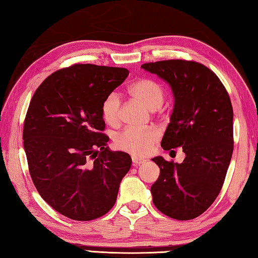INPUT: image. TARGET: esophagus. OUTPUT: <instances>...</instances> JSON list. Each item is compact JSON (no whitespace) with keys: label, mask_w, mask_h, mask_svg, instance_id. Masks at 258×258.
I'll return each mask as SVG.
<instances>
[{"label":"esophagus","mask_w":258,"mask_h":258,"mask_svg":"<svg viewBox=\"0 0 258 258\" xmlns=\"http://www.w3.org/2000/svg\"><path fill=\"white\" fill-rule=\"evenodd\" d=\"M133 164H134V166H138V165H140V164H144V162L146 161V159H144V158H140V157H136V156H133Z\"/></svg>","instance_id":"1"}]
</instances>
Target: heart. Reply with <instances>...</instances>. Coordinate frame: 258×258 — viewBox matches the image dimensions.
<instances>
[{
  "label": "heart",
  "mask_w": 258,
  "mask_h": 258,
  "mask_svg": "<svg viewBox=\"0 0 258 258\" xmlns=\"http://www.w3.org/2000/svg\"><path fill=\"white\" fill-rule=\"evenodd\" d=\"M131 97L138 100L150 110L161 107L165 100V89L152 79H139L129 88ZM120 96L117 92H110L101 103V114L104 121L110 125H117L120 121ZM159 139L158 130L155 128L135 129L127 128L114 139L118 149L134 156H146L154 148Z\"/></svg>",
  "instance_id": "b5f03b06"
}]
</instances>
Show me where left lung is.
<instances>
[{
	"instance_id": "1",
	"label": "left lung",
	"mask_w": 258,
	"mask_h": 258,
	"mask_svg": "<svg viewBox=\"0 0 258 258\" xmlns=\"http://www.w3.org/2000/svg\"><path fill=\"white\" fill-rule=\"evenodd\" d=\"M141 68L171 86L175 107L161 147H181L186 155L181 164L162 157L152 159L160 168L158 180L151 186L152 202L168 217L194 219L217 198L232 159L234 114L229 94L219 78L196 61L164 60Z\"/></svg>"
}]
</instances>
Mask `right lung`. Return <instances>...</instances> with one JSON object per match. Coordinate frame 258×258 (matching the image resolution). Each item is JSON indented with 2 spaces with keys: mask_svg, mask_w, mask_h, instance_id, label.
Returning a JSON list of instances; mask_svg holds the SVG:
<instances>
[{
  "mask_svg": "<svg viewBox=\"0 0 258 258\" xmlns=\"http://www.w3.org/2000/svg\"><path fill=\"white\" fill-rule=\"evenodd\" d=\"M128 75L124 68L76 63L50 75L31 99L23 125L30 176L68 218L97 219L117 201L131 158L107 146L101 103Z\"/></svg>",
  "mask_w": 258,
  "mask_h": 258,
  "instance_id": "1",
  "label": "right lung"
}]
</instances>
